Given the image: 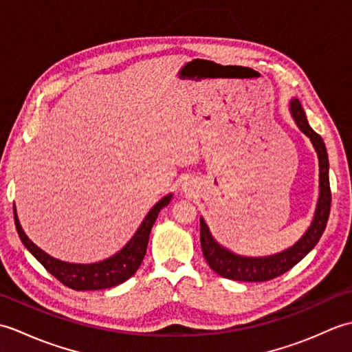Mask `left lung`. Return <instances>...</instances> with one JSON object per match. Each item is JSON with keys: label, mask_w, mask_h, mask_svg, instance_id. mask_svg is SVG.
<instances>
[{"label": "left lung", "mask_w": 352, "mask_h": 352, "mask_svg": "<svg viewBox=\"0 0 352 352\" xmlns=\"http://www.w3.org/2000/svg\"><path fill=\"white\" fill-rule=\"evenodd\" d=\"M292 115L295 118L296 125L300 130L309 136L313 146H315L319 157V201L310 228L307 230L300 241H298L292 248L283 251L280 254L269 257H241L236 254L230 252L228 250L222 248L213 241V237L208 231L204 219H199L201 226V248L210 266L216 274H219L223 278L236 280V281H267L275 276H280L289 269L294 267L298 261H301L307 254L315 248L319 242L324 230L327 227L328 216H330L331 208V189H330V178H328V154L322 138L309 125L305 113L302 110L301 102L294 100L290 104Z\"/></svg>", "instance_id": "obj_1"}]
</instances>
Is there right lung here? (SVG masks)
Here are the masks:
<instances>
[{
  "instance_id": "1",
  "label": "right lung",
  "mask_w": 352,
  "mask_h": 352,
  "mask_svg": "<svg viewBox=\"0 0 352 352\" xmlns=\"http://www.w3.org/2000/svg\"><path fill=\"white\" fill-rule=\"evenodd\" d=\"M170 198L172 195L164 197L151 208V210H149L145 221L142 222V226L136 231V234L133 236L131 241L126 243L121 251L115 254L113 257L92 265L66 263V261L52 258L47 252L37 248V246L25 236L24 231H22L16 216V208L13 207L14 226H16L18 234L22 243L25 245V248L33 254L37 261H39L51 275H54L66 287L74 290H101L118 286V284L129 280L130 276H133L134 272L138 271L142 260H144L146 254L149 233H151V228L154 226L157 216H159V212L164 206L169 204Z\"/></svg>"
}]
</instances>
